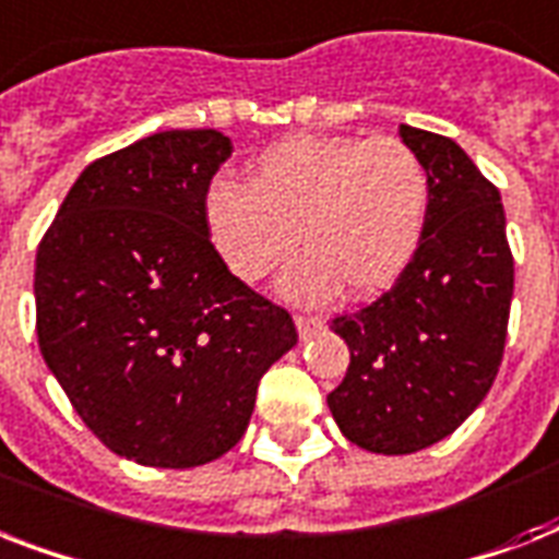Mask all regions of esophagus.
Segmentation results:
<instances>
[{"label":"esophagus","instance_id":"obj_1","mask_svg":"<svg viewBox=\"0 0 559 559\" xmlns=\"http://www.w3.org/2000/svg\"><path fill=\"white\" fill-rule=\"evenodd\" d=\"M322 324H324V319L322 316H310V313H298L296 316V328H298V333H301V336H313L316 331H322Z\"/></svg>","mask_w":559,"mask_h":559}]
</instances>
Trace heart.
I'll return each mask as SVG.
<instances>
[{
    "label": "heart",
    "mask_w": 559,
    "mask_h": 559,
    "mask_svg": "<svg viewBox=\"0 0 559 559\" xmlns=\"http://www.w3.org/2000/svg\"><path fill=\"white\" fill-rule=\"evenodd\" d=\"M429 209V174L400 139L289 135L258 156L249 186L217 179L205 219L237 278L261 281L296 252L287 296L319 301L345 284L377 296L415 258Z\"/></svg>",
    "instance_id": "obj_1"
}]
</instances>
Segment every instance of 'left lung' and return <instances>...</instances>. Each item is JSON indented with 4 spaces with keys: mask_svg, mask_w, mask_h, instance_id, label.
Listing matches in <instances>:
<instances>
[{
    "mask_svg": "<svg viewBox=\"0 0 559 559\" xmlns=\"http://www.w3.org/2000/svg\"><path fill=\"white\" fill-rule=\"evenodd\" d=\"M400 139L429 174L424 237L391 289L331 322L350 350L333 420L382 455L426 450L473 415L502 366L513 296L499 188L447 135L400 124Z\"/></svg>",
    "mask_w": 559,
    "mask_h": 559,
    "instance_id": "1",
    "label": "left lung"
}]
</instances>
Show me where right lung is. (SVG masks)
I'll list each match as a JSON object with an SVG mask.
<instances>
[{
  "mask_svg": "<svg viewBox=\"0 0 559 559\" xmlns=\"http://www.w3.org/2000/svg\"><path fill=\"white\" fill-rule=\"evenodd\" d=\"M231 142L165 130L86 165L37 249L46 366L109 450L186 469L243 438L293 316L235 278L205 197Z\"/></svg>",
  "mask_w": 559,
  "mask_h": 559,
  "instance_id": "obj_1",
  "label": "right lung"
}]
</instances>
